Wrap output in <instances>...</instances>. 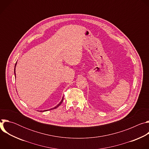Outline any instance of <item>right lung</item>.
Masks as SVG:
<instances>
[{"mask_svg": "<svg viewBox=\"0 0 149 149\" xmlns=\"http://www.w3.org/2000/svg\"><path fill=\"white\" fill-rule=\"evenodd\" d=\"M16 63L15 64V69H14V71H15V77H16V74H15V67H16ZM63 97L62 98V100H61V101L58 104V105H56V107H55L54 108H53V109H49V110H52V109H56L58 107H59V106L61 104V103L62 102V101H63ZM45 111H47V110H45Z\"/></svg>", "mask_w": 149, "mask_h": 149, "instance_id": "obj_1", "label": "right lung"}]
</instances>
